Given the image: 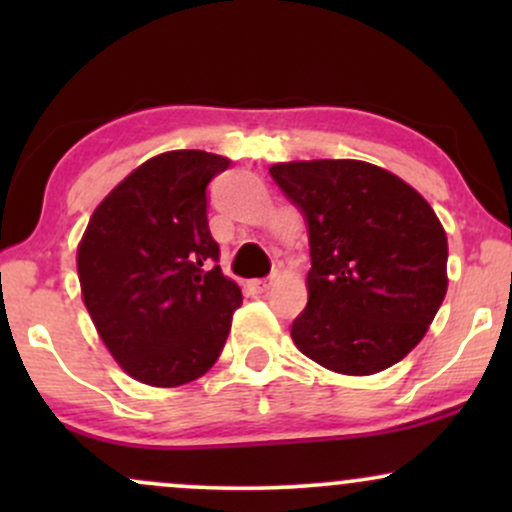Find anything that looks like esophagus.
Returning a JSON list of instances; mask_svg holds the SVG:
<instances>
[{
    "label": "esophagus",
    "instance_id": "obj_1",
    "mask_svg": "<svg viewBox=\"0 0 512 512\" xmlns=\"http://www.w3.org/2000/svg\"><path fill=\"white\" fill-rule=\"evenodd\" d=\"M250 289L255 291V293H267L269 289H272V281H267V279H255V281H250Z\"/></svg>",
    "mask_w": 512,
    "mask_h": 512
}]
</instances>
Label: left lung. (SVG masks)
I'll use <instances>...</instances> for the list:
<instances>
[{"label":"left lung","instance_id":"8db88e82","mask_svg":"<svg viewBox=\"0 0 512 512\" xmlns=\"http://www.w3.org/2000/svg\"><path fill=\"white\" fill-rule=\"evenodd\" d=\"M310 240L298 351L344 375L395 366L424 339L448 291V238L436 211L390 170L351 158L274 163Z\"/></svg>","mask_w":512,"mask_h":512}]
</instances>
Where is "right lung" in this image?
<instances>
[{
    "label": "right lung",
    "mask_w": 512,
    "mask_h": 512,
    "mask_svg": "<svg viewBox=\"0 0 512 512\" xmlns=\"http://www.w3.org/2000/svg\"><path fill=\"white\" fill-rule=\"evenodd\" d=\"M231 166L197 149L142 163L98 204L76 252L81 296L134 380L178 387L219 358L236 308L207 221V185Z\"/></svg>",
    "instance_id": "1"
}]
</instances>
